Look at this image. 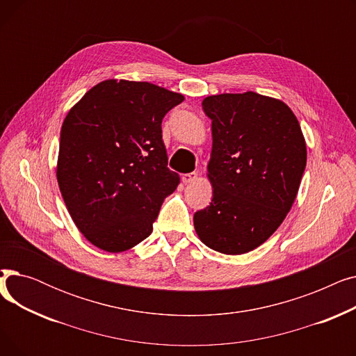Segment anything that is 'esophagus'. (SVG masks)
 <instances>
[{"instance_id": "1", "label": "esophagus", "mask_w": 356, "mask_h": 356, "mask_svg": "<svg viewBox=\"0 0 356 356\" xmlns=\"http://www.w3.org/2000/svg\"><path fill=\"white\" fill-rule=\"evenodd\" d=\"M196 179H197V173H196V172H193V173H188V175H184V176L181 177L183 183H186V184L193 183Z\"/></svg>"}]
</instances>
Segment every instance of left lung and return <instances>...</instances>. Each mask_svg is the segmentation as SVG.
Listing matches in <instances>:
<instances>
[{"instance_id": "obj_1", "label": "left lung", "mask_w": 356, "mask_h": 356, "mask_svg": "<svg viewBox=\"0 0 356 356\" xmlns=\"http://www.w3.org/2000/svg\"><path fill=\"white\" fill-rule=\"evenodd\" d=\"M202 108L212 120L213 197L195 213V229L218 252L245 254L290 212L306 168L305 136L283 101L255 92L207 97Z\"/></svg>"}]
</instances>
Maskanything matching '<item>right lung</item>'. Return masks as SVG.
Instances as JSON below:
<instances>
[{
    "instance_id": "right-lung-1",
    "label": "right lung",
    "mask_w": 356,
    "mask_h": 356,
    "mask_svg": "<svg viewBox=\"0 0 356 356\" xmlns=\"http://www.w3.org/2000/svg\"><path fill=\"white\" fill-rule=\"evenodd\" d=\"M183 99L154 83L108 79L67 112L56 177L74 225L99 250L122 252L153 232L180 183L167 167L161 121Z\"/></svg>"
}]
</instances>
